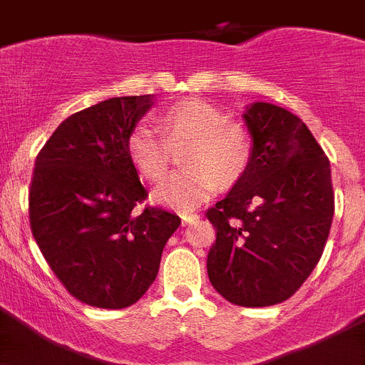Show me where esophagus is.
Wrapping results in <instances>:
<instances>
[{"label":"esophagus","instance_id":"1","mask_svg":"<svg viewBox=\"0 0 365 365\" xmlns=\"http://www.w3.org/2000/svg\"><path fill=\"white\" fill-rule=\"evenodd\" d=\"M180 219H182V225H193V222L199 219V215L197 214H182L180 215Z\"/></svg>","mask_w":365,"mask_h":365}]
</instances>
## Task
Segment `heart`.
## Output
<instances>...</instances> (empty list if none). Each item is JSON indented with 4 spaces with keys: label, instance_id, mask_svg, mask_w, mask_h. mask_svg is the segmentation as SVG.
I'll list each match as a JSON object with an SVG mask.
<instances>
[{
    "label": "heart",
    "instance_id": "1",
    "mask_svg": "<svg viewBox=\"0 0 365 365\" xmlns=\"http://www.w3.org/2000/svg\"><path fill=\"white\" fill-rule=\"evenodd\" d=\"M159 131L137 124L125 138V153L143 179L157 182L168 173L172 148L190 143L188 172L173 173L153 190V201L188 212L217 190L243 177L252 159V138L243 124L202 98H182L160 113Z\"/></svg>",
    "mask_w": 365,
    "mask_h": 365
}]
</instances>
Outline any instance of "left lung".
Segmentation results:
<instances>
[{
	"mask_svg": "<svg viewBox=\"0 0 365 365\" xmlns=\"http://www.w3.org/2000/svg\"><path fill=\"white\" fill-rule=\"evenodd\" d=\"M243 118L252 159L206 212L217 232L206 269L230 303L269 307L291 298L320 261L334 214L331 164L291 111L254 102Z\"/></svg>",
	"mask_w": 365,
	"mask_h": 365,
	"instance_id": "left-lung-1",
	"label": "left lung"
}]
</instances>
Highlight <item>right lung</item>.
Masks as SVG:
<instances>
[{"mask_svg": "<svg viewBox=\"0 0 365 365\" xmlns=\"http://www.w3.org/2000/svg\"><path fill=\"white\" fill-rule=\"evenodd\" d=\"M153 95L117 96L74 113L38 153L29 192L31 230L56 278L80 302L124 309L157 278L179 215L137 205L146 188L125 138Z\"/></svg>", "mask_w": 365, "mask_h": 365, "instance_id": "add662e5", "label": "right lung"}]
</instances>
